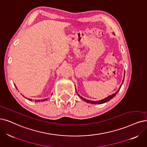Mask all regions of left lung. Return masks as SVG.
Listing matches in <instances>:
<instances>
[{"mask_svg": "<svg viewBox=\"0 0 147 147\" xmlns=\"http://www.w3.org/2000/svg\"><path fill=\"white\" fill-rule=\"evenodd\" d=\"M124 75H125V73H124ZM124 79H123L122 83L121 85L120 86V87L119 88V89H118V91H117L116 92H115V93L112 94V95H110V96H107V98H104V99H101V100L96 101H91V100H88V99H86V98H83L82 96H81L79 95V94H78V95L80 96V98L81 99H83V101H86V102H88V103H91V104H103V103H105V102H107V101H109L110 100V99H111L114 96H115V95H116V94L118 93V92L119 91L120 88L121 87V86H122V83H123V82H124Z\"/></svg>", "mask_w": 147, "mask_h": 147, "instance_id": "1", "label": "left lung"}]
</instances>
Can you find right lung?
<instances>
[{"mask_svg":"<svg viewBox=\"0 0 147 147\" xmlns=\"http://www.w3.org/2000/svg\"><path fill=\"white\" fill-rule=\"evenodd\" d=\"M16 89H17V87L16 86ZM25 97V96H24ZM28 99H29V100H30V101H32V99H29V98H28ZM47 99H42V100H40V99H39V100H36V101H35V102H40V101H46V100H47Z\"/></svg>","mask_w":147,"mask_h":147,"instance_id":"obj_1","label":"right lung"}]
</instances>
